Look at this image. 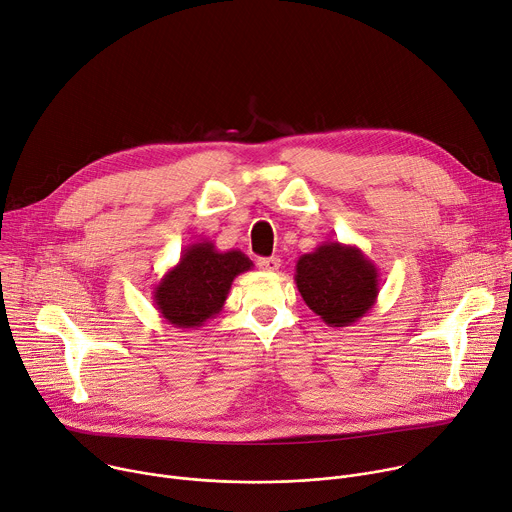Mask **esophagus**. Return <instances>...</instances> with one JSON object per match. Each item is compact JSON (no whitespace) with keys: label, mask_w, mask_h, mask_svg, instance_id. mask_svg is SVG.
Instances as JSON below:
<instances>
[{"label":"esophagus","mask_w":512,"mask_h":512,"mask_svg":"<svg viewBox=\"0 0 512 512\" xmlns=\"http://www.w3.org/2000/svg\"><path fill=\"white\" fill-rule=\"evenodd\" d=\"M280 265H282V261L277 257H263L257 261V267L263 271H277L280 269Z\"/></svg>","instance_id":"obj_1"}]
</instances>
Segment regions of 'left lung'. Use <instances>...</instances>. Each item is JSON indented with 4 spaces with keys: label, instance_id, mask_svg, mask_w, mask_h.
Returning a JSON list of instances; mask_svg holds the SVG:
<instances>
[{
    "label": "left lung",
    "instance_id": "8db88e82",
    "mask_svg": "<svg viewBox=\"0 0 512 512\" xmlns=\"http://www.w3.org/2000/svg\"><path fill=\"white\" fill-rule=\"evenodd\" d=\"M296 286L306 306L329 327H351L374 308L380 273L355 245L324 241L296 263Z\"/></svg>",
    "mask_w": 512,
    "mask_h": 512
}]
</instances>
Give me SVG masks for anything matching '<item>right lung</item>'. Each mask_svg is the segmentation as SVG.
<instances>
[{
  "label": "right lung",
  "instance_id": "add662e5",
  "mask_svg": "<svg viewBox=\"0 0 512 512\" xmlns=\"http://www.w3.org/2000/svg\"><path fill=\"white\" fill-rule=\"evenodd\" d=\"M251 267L253 261L239 249L218 251L212 241L192 243L153 288V302L175 329L204 327L220 314L235 277Z\"/></svg>",
  "mask_w": 512,
  "mask_h": 512
}]
</instances>
